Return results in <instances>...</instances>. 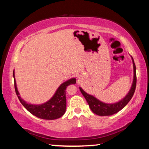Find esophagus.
I'll list each match as a JSON object with an SVG mask.
<instances>
[{"label": "esophagus", "instance_id": "esophagus-1", "mask_svg": "<svg viewBox=\"0 0 149 149\" xmlns=\"http://www.w3.org/2000/svg\"><path fill=\"white\" fill-rule=\"evenodd\" d=\"M78 78L79 79V80H80V79L81 78H80V76H78Z\"/></svg>", "mask_w": 149, "mask_h": 149}]
</instances>
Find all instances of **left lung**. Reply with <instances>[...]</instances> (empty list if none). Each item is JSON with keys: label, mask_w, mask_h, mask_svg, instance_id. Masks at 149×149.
<instances>
[{"label": "left lung", "mask_w": 149, "mask_h": 149, "mask_svg": "<svg viewBox=\"0 0 149 149\" xmlns=\"http://www.w3.org/2000/svg\"><path fill=\"white\" fill-rule=\"evenodd\" d=\"M132 58L133 62V67H134V80H133V83L129 93L123 99H122L119 102L114 103V104H106V103L102 102L100 100H99L98 99H97L95 97L93 96V95L88 94L81 87H80L81 93H82L83 96L84 97V98L86 99L91 110L95 114L104 116H110V115L116 114V113L119 112L120 110H121L128 104L129 102L131 100V99L132 98L136 86V68L134 59H133L132 57Z\"/></svg>", "instance_id": "1"}]
</instances>
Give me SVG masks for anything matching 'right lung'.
<instances>
[{"instance_id":"add662e5","label":"right lung","mask_w":149,"mask_h":149,"mask_svg":"<svg viewBox=\"0 0 149 149\" xmlns=\"http://www.w3.org/2000/svg\"><path fill=\"white\" fill-rule=\"evenodd\" d=\"M13 78H14L15 90L17 97L24 107L32 114L39 118H42V119L54 120L61 117L65 114V111H66L67 105L65 90L69 85L76 84V78H71L61 84L57 88L52 97L47 102L43 103L42 104L35 105L29 104L21 98L18 91H17L16 82H15L14 70H13Z\"/></svg>"}]
</instances>
